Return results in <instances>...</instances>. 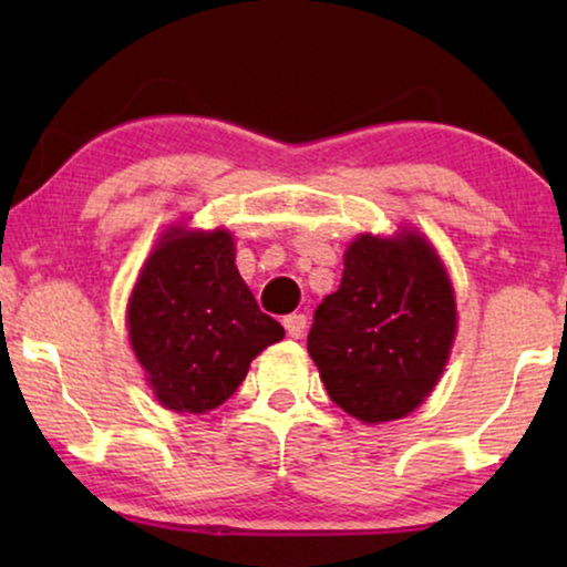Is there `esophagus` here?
<instances>
[{
	"instance_id": "34e87169",
	"label": "esophagus",
	"mask_w": 567,
	"mask_h": 567,
	"mask_svg": "<svg viewBox=\"0 0 567 567\" xmlns=\"http://www.w3.org/2000/svg\"><path fill=\"white\" fill-rule=\"evenodd\" d=\"M284 328H286V332H289V338H301L307 330V317L299 312L284 317Z\"/></svg>"
}]
</instances>
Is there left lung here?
<instances>
[{"label":"left lung","instance_id":"obj_1","mask_svg":"<svg viewBox=\"0 0 567 567\" xmlns=\"http://www.w3.org/2000/svg\"><path fill=\"white\" fill-rule=\"evenodd\" d=\"M456 330L454 291L415 231L363 235L340 289L315 309L307 348L330 400L363 423L413 413L439 382Z\"/></svg>","mask_w":567,"mask_h":567}]
</instances>
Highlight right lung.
<instances>
[{"label": "right lung", "mask_w": 567, "mask_h": 567, "mask_svg": "<svg viewBox=\"0 0 567 567\" xmlns=\"http://www.w3.org/2000/svg\"><path fill=\"white\" fill-rule=\"evenodd\" d=\"M128 338L162 405L200 415L237 392L284 328L239 278L229 231L173 229L131 293Z\"/></svg>", "instance_id": "obj_1"}]
</instances>
